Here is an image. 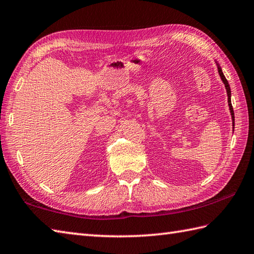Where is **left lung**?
Instances as JSON below:
<instances>
[{
  "label": "left lung",
  "instance_id": "8db88e82",
  "mask_svg": "<svg viewBox=\"0 0 254 254\" xmlns=\"http://www.w3.org/2000/svg\"><path fill=\"white\" fill-rule=\"evenodd\" d=\"M218 72H219V75L221 77L222 82H224V84L226 86V90H227V95H228V104H229V108H230V113H231V117H232V125L235 126V113H234V108H232V105H231V91H230V86H229V83L228 81H227V79L225 77L224 73H222L221 71V68L218 65Z\"/></svg>",
  "mask_w": 254,
  "mask_h": 254
}]
</instances>
